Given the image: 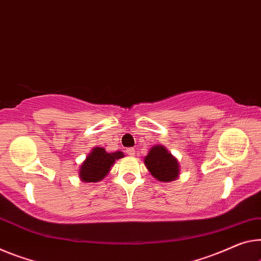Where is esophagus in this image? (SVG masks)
I'll return each mask as SVG.
<instances>
[{
  "mask_svg": "<svg viewBox=\"0 0 261 261\" xmlns=\"http://www.w3.org/2000/svg\"><path fill=\"white\" fill-rule=\"evenodd\" d=\"M126 154L129 155V156H134L135 155V149H134V148H127Z\"/></svg>",
  "mask_w": 261,
  "mask_h": 261,
  "instance_id": "34e87169",
  "label": "esophagus"
}]
</instances>
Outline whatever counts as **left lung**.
Returning a JSON list of instances; mask_svg holds the SVG:
<instances>
[{
    "mask_svg": "<svg viewBox=\"0 0 261 261\" xmlns=\"http://www.w3.org/2000/svg\"><path fill=\"white\" fill-rule=\"evenodd\" d=\"M144 164L156 179L170 182L179 174L178 162L163 146H155L144 158Z\"/></svg>",
    "mask_w": 261,
    "mask_h": 261,
    "instance_id": "left-lung-1",
    "label": "left lung"
}]
</instances>
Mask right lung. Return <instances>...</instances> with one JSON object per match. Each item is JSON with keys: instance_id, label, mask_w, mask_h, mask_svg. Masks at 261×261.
I'll list each match as a JSON object with an SVG mask.
<instances>
[{"instance_id": "1", "label": "right lung", "mask_w": 261, "mask_h": 261, "mask_svg": "<svg viewBox=\"0 0 261 261\" xmlns=\"http://www.w3.org/2000/svg\"><path fill=\"white\" fill-rule=\"evenodd\" d=\"M121 158H123V153L121 151L106 153L103 148H94L80 167V178L84 182L101 181L110 171V168L115 162V160Z\"/></svg>"}]
</instances>
